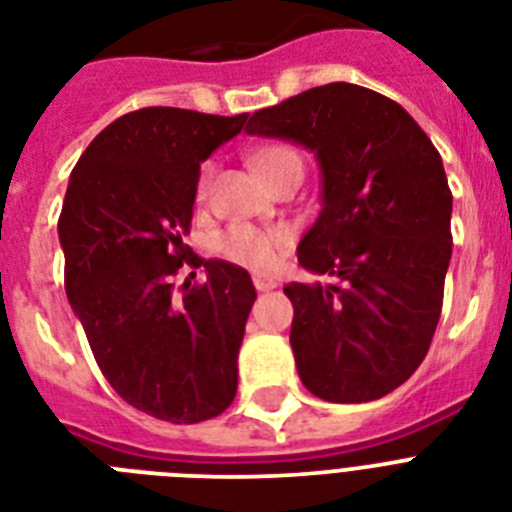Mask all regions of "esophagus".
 Here are the masks:
<instances>
[{"label": "esophagus", "mask_w": 512, "mask_h": 512, "mask_svg": "<svg viewBox=\"0 0 512 512\" xmlns=\"http://www.w3.org/2000/svg\"><path fill=\"white\" fill-rule=\"evenodd\" d=\"M253 285H256L259 293H266V290H274V287H277V280L269 277V274H253Z\"/></svg>", "instance_id": "esophagus-1"}]
</instances>
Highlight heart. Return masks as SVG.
<instances>
[{
	"mask_svg": "<svg viewBox=\"0 0 512 512\" xmlns=\"http://www.w3.org/2000/svg\"><path fill=\"white\" fill-rule=\"evenodd\" d=\"M290 164H301L298 151L290 146H266L259 154L253 156V167L259 175H272L274 170L290 167ZM211 183V164H206L201 175H198L196 196L206 198ZM293 243V230L287 227H256V225H232L217 238V253L222 259L232 264L246 266V269H269L277 264L282 253Z\"/></svg>",
	"mask_w": 512,
	"mask_h": 512,
	"instance_id": "b5f03b06",
	"label": "heart"
}]
</instances>
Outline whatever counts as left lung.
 <instances>
[{"mask_svg": "<svg viewBox=\"0 0 512 512\" xmlns=\"http://www.w3.org/2000/svg\"><path fill=\"white\" fill-rule=\"evenodd\" d=\"M246 133L287 138L322 167V211L298 264L329 282H290V345L306 390L369 403L421 366L453 256V193L429 135L398 101L327 83L253 112Z\"/></svg>", "mask_w": 512, "mask_h": 512, "instance_id": "1", "label": "left lung"}]
</instances>
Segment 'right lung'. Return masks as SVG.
Returning a JSON list of instances; mask_svg holds the SVG:
<instances>
[{
  "label": "right lung",
  "instance_id": "1",
  "mask_svg": "<svg viewBox=\"0 0 512 512\" xmlns=\"http://www.w3.org/2000/svg\"><path fill=\"white\" fill-rule=\"evenodd\" d=\"M246 117L175 107L122 114L88 143L59 214L67 301L101 374L125 403L172 424L219 416L238 392L256 287L246 269L204 261L183 238L201 162ZM185 263L204 265L207 280L175 286Z\"/></svg>",
  "mask_w": 512,
  "mask_h": 512
}]
</instances>
